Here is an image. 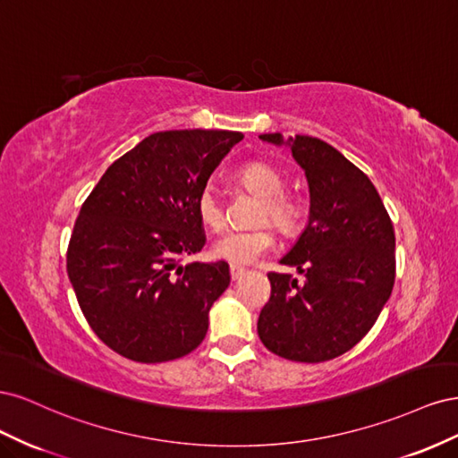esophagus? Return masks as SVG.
Wrapping results in <instances>:
<instances>
[{"label":"esophagus","instance_id":"esophagus-1","mask_svg":"<svg viewBox=\"0 0 458 458\" xmlns=\"http://www.w3.org/2000/svg\"><path fill=\"white\" fill-rule=\"evenodd\" d=\"M229 271H231V279H233V281H237V279H241V276L246 273V267H241V266H231V267H229Z\"/></svg>","mask_w":458,"mask_h":458}]
</instances>
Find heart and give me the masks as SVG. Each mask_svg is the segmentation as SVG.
<instances>
[{"instance_id":"heart-1","label":"heart","mask_w":458,"mask_h":458,"mask_svg":"<svg viewBox=\"0 0 458 458\" xmlns=\"http://www.w3.org/2000/svg\"><path fill=\"white\" fill-rule=\"evenodd\" d=\"M239 183L254 195L261 197L259 224H271L286 233L294 234L303 224L301 202L284 192L286 177L281 170L267 162H250L237 172ZM197 217L200 224L214 233L225 225L224 202H221L214 185H206L195 202ZM275 234L271 227H259L254 231H231L217 239L212 246V256L216 259L229 261L231 266H250L261 256H266L275 248Z\"/></svg>"}]
</instances>
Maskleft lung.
Here are the masks:
<instances>
[{"mask_svg": "<svg viewBox=\"0 0 458 458\" xmlns=\"http://www.w3.org/2000/svg\"><path fill=\"white\" fill-rule=\"evenodd\" d=\"M261 141L288 145L306 172L310 221L281 258L303 275L267 273L271 298L258 335L275 355L323 363L361 340L392 294L395 233L370 179L328 143L310 135L263 133Z\"/></svg>", "mask_w": 458, "mask_h": 458, "instance_id": "left-lung-1", "label": "left lung"}]
</instances>
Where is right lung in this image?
I'll list each match as a JSON object with an SVG mask.
<instances>
[{
  "label": "right lung",
  "mask_w": 458,
  "mask_h": 458,
  "mask_svg": "<svg viewBox=\"0 0 458 458\" xmlns=\"http://www.w3.org/2000/svg\"><path fill=\"white\" fill-rule=\"evenodd\" d=\"M241 131L152 133L81 204L66 252L80 310L110 350L164 363L199 348L231 283L225 261L182 266L206 242L195 202Z\"/></svg>",
  "instance_id": "obj_1"
}]
</instances>
